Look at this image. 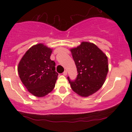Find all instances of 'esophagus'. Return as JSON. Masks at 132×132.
Here are the masks:
<instances>
[{"mask_svg": "<svg viewBox=\"0 0 132 132\" xmlns=\"http://www.w3.org/2000/svg\"><path fill=\"white\" fill-rule=\"evenodd\" d=\"M67 74H68V72H67V71H64V72H63V75H64V76H66V75H67Z\"/></svg>", "mask_w": 132, "mask_h": 132, "instance_id": "esophagus-1", "label": "esophagus"}]
</instances>
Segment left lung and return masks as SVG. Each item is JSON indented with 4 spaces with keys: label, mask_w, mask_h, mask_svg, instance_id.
Masks as SVG:
<instances>
[{
    "label": "left lung",
    "mask_w": 132,
    "mask_h": 132,
    "mask_svg": "<svg viewBox=\"0 0 132 132\" xmlns=\"http://www.w3.org/2000/svg\"><path fill=\"white\" fill-rule=\"evenodd\" d=\"M78 75L75 81L68 78L71 89L81 97H89L99 90L109 71L108 58L94 43L82 42L70 49Z\"/></svg>",
    "instance_id": "1"
}]
</instances>
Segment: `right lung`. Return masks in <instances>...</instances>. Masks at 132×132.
<instances>
[{
    "label": "right lung",
    "instance_id": "1",
    "mask_svg": "<svg viewBox=\"0 0 132 132\" xmlns=\"http://www.w3.org/2000/svg\"><path fill=\"white\" fill-rule=\"evenodd\" d=\"M53 49L45 44L33 45L26 51L18 65L21 81L30 94L42 97L53 90L58 74L50 56Z\"/></svg>",
    "mask_w": 132,
    "mask_h": 132
}]
</instances>
